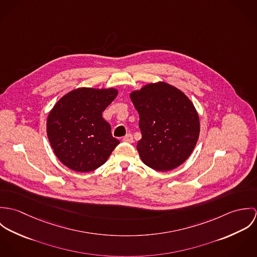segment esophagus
<instances>
[{"label":"esophagus","mask_w":257,"mask_h":257,"mask_svg":"<svg viewBox=\"0 0 257 257\" xmlns=\"http://www.w3.org/2000/svg\"><path fill=\"white\" fill-rule=\"evenodd\" d=\"M122 142H123V143H126V144H132V143H134L133 136H132L131 134H127L125 137L122 138Z\"/></svg>","instance_id":"esophagus-1"}]
</instances>
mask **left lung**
Segmentation results:
<instances>
[{
	"instance_id": "1",
	"label": "left lung",
	"mask_w": 257,
	"mask_h": 257,
	"mask_svg": "<svg viewBox=\"0 0 257 257\" xmlns=\"http://www.w3.org/2000/svg\"><path fill=\"white\" fill-rule=\"evenodd\" d=\"M130 98L140 114L143 138L137 149L143 162L161 172L183 164L200 135V118L192 101L163 81L133 91Z\"/></svg>"
}]
</instances>
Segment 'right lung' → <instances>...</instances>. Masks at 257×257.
<instances>
[{
	"mask_svg": "<svg viewBox=\"0 0 257 257\" xmlns=\"http://www.w3.org/2000/svg\"><path fill=\"white\" fill-rule=\"evenodd\" d=\"M115 88L81 87L65 94L49 111L46 133L54 154L69 169L86 173L102 166L119 144L102 112Z\"/></svg>",
	"mask_w": 257,
	"mask_h": 257,
	"instance_id": "obj_1",
	"label": "right lung"
}]
</instances>
